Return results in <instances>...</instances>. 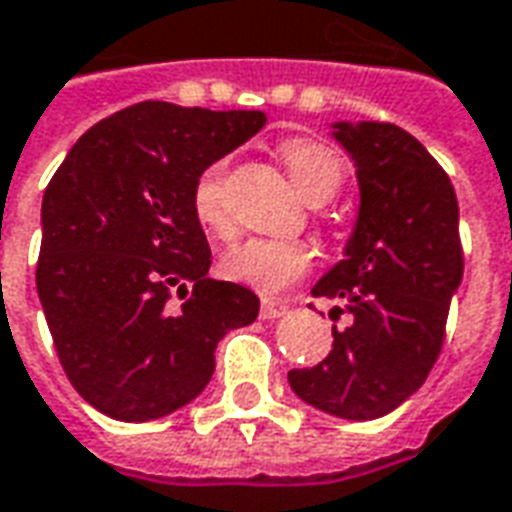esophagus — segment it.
Returning <instances> with one entry per match:
<instances>
[{
	"label": "esophagus",
	"instance_id": "34e87169",
	"mask_svg": "<svg viewBox=\"0 0 512 512\" xmlns=\"http://www.w3.org/2000/svg\"><path fill=\"white\" fill-rule=\"evenodd\" d=\"M288 310V304H282V301H263L260 304V318L263 321H274V318H282Z\"/></svg>",
	"mask_w": 512,
	"mask_h": 512
}]
</instances>
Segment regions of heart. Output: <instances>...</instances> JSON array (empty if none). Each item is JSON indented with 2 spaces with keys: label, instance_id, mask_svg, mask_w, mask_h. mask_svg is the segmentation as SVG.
<instances>
[{
  "label": "heart",
  "instance_id": "heart-1",
  "mask_svg": "<svg viewBox=\"0 0 512 512\" xmlns=\"http://www.w3.org/2000/svg\"><path fill=\"white\" fill-rule=\"evenodd\" d=\"M279 156L299 194L312 205H323L337 197L343 186V161L332 147L318 139H293L285 142ZM230 158L222 156L205 164L191 186V213L205 235L213 241H227L235 233L233 216L227 211L224 186H227ZM312 266V249L304 241H277V238H249L235 244L222 257V274L238 285L257 293H282L299 282Z\"/></svg>",
  "mask_w": 512,
  "mask_h": 512
}]
</instances>
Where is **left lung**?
Instances as JSON below:
<instances>
[{
    "instance_id": "8db88e82",
    "label": "left lung",
    "mask_w": 512,
    "mask_h": 512,
    "mask_svg": "<svg viewBox=\"0 0 512 512\" xmlns=\"http://www.w3.org/2000/svg\"><path fill=\"white\" fill-rule=\"evenodd\" d=\"M362 189L345 260L312 288L332 299V354L290 370L293 392L343 419L389 414L425 384L447 334L452 293L463 277L458 200L450 175L414 136L392 123H337Z\"/></svg>"
}]
</instances>
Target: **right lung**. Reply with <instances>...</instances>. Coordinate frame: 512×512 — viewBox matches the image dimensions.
Masks as SVG:
<instances>
[{
  "instance_id": "right-lung-1",
  "label": "right lung",
  "mask_w": 512,
  "mask_h": 512,
  "mask_svg": "<svg viewBox=\"0 0 512 512\" xmlns=\"http://www.w3.org/2000/svg\"><path fill=\"white\" fill-rule=\"evenodd\" d=\"M263 123L142 101L95 123L49 180L38 296L65 376L106 417L186 406L211 381L219 340L257 318L252 290L208 277L191 186Z\"/></svg>"
}]
</instances>
